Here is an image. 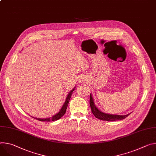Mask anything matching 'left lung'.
Returning a JSON list of instances; mask_svg holds the SVG:
<instances>
[{
	"label": "left lung",
	"instance_id": "1",
	"mask_svg": "<svg viewBox=\"0 0 156 156\" xmlns=\"http://www.w3.org/2000/svg\"><path fill=\"white\" fill-rule=\"evenodd\" d=\"M90 104L91 108V112L94 116L99 119L103 121H118V120H122L125 119L126 117L128 116L131 113L126 115H111V114H108V113H105L102 112L95 105L93 98L92 96V94H90Z\"/></svg>",
	"mask_w": 156,
	"mask_h": 156
}]
</instances>
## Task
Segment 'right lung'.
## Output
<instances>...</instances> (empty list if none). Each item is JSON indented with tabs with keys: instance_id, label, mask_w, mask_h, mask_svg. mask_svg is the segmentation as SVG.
I'll return each mask as SVG.
<instances>
[{
	"instance_id": "add662e5",
	"label": "right lung",
	"mask_w": 156,
	"mask_h": 156,
	"mask_svg": "<svg viewBox=\"0 0 156 156\" xmlns=\"http://www.w3.org/2000/svg\"><path fill=\"white\" fill-rule=\"evenodd\" d=\"M75 90V87L73 88V90H71V91L68 94L67 96H66V100L65 101V103L63 104V106L62 107L61 109L60 110V111L56 113V115H53L51 118H34V117H32L34 118H35V119H37L38 121H56V120H58L59 119H60L66 112V108H67V106L68 105V103L69 101V100L71 98V96H72V94L73 93V91Z\"/></svg>"
}]
</instances>
